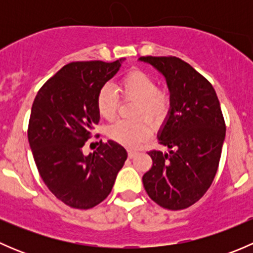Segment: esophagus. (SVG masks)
Here are the masks:
<instances>
[{
	"label": "esophagus",
	"instance_id": "1",
	"mask_svg": "<svg viewBox=\"0 0 253 253\" xmlns=\"http://www.w3.org/2000/svg\"><path fill=\"white\" fill-rule=\"evenodd\" d=\"M137 155V152L133 149H128V158L129 159H132V158H134Z\"/></svg>",
	"mask_w": 253,
	"mask_h": 253
}]
</instances>
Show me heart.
I'll return each mask as SVG.
<instances>
[{
  "label": "heart",
  "instance_id": "obj_1",
  "mask_svg": "<svg viewBox=\"0 0 253 253\" xmlns=\"http://www.w3.org/2000/svg\"><path fill=\"white\" fill-rule=\"evenodd\" d=\"M116 91L124 99L137 101L134 116L145 117L153 122L164 119L170 110L171 99L165 90L158 89L153 78L141 71L127 73L116 86ZM111 85H104L96 96V110L104 120L116 116L119 98ZM152 133V127L144 120L116 121L108 127V136L112 141L126 147H136Z\"/></svg>",
  "mask_w": 253,
  "mask_h": 253
}]
</instances>
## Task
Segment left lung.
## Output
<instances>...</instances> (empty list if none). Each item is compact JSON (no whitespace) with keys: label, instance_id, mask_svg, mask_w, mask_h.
Instances as JSON below:
<instances>
[{"label":"left lung","instance_id":"obj_1","mask_svg":"<svg viewBox=\"0 0 253 253\" xmlns=\"http://www.w3.org/2000/svg\"><path fill=\"white\" fill-rule=\"evenodd\" d=\"M170 90L169 115L158 139L169 153L150 150L153 160L143 186L157 205L180 211L195 205L211 187L225 138V121L213 85L175 56H144Z\"/></svg>","mask_w":253,"mask_h":253}]
</instances>
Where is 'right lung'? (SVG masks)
I'll return each mask as SVG.
<instances>
[{
	"mask_svg": "<svg viewBox=\"0 0 253 253\" xmlns=\"http://www.w3.org/2000/svg\"><path fill=\"white\" fill-rule=\"evenodd\" d=\"M121 62L68 63L39 89L33 103L28 139L38 171L48 190L72 208L103 202L127 159L126 149L114 141L100 143L93 154L82 150L100 119L99 90Z\"/></svg>",
	"mask_w": 253,
	"mask_h": 253,
	"instance_id": "1",
	"label": "right lung"
}]
</instances>
